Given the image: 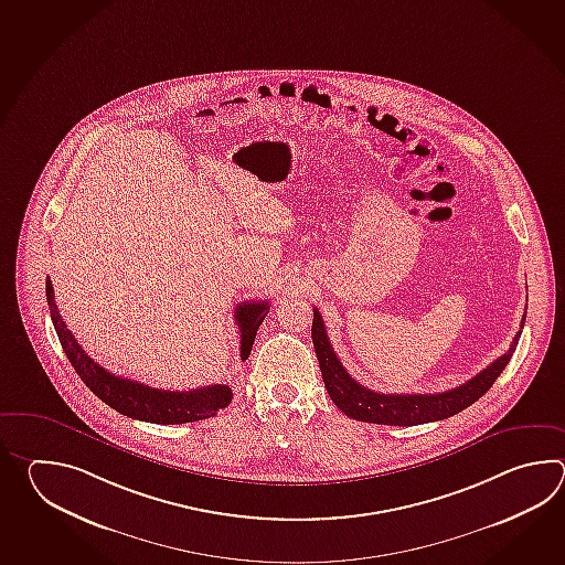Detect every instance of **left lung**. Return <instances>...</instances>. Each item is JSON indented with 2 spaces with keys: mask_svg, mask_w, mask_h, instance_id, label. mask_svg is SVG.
I'll return each instance as SVG.
<instances>
[{
  "mask_svg": "<svg viewBox=\"0 0 565 565\" xmlns=\"http://www.w3.org/2000/svg\"><path fill=\"white\" fill-rule=\"evenodd\" d=\"M525 323V315L521 329ZM312 348L323 373L327 394L333 399L337 408L353 420L385 424V426H418L426 422L445 420L458 412L469 408L480 396H484L494 380L501 375L511 360L521 331L516 333L509 351L499 360L492 361L487 370L477 373L467 384L440 394H380L370 387L355 382L331 348L329 335L324 331L323 317L312 309Z\"/></svg>",
  "mask_w": 565,
  "mask_h": 565,
  "instance_id": "left-lung-1",
  "label": "left lung"
}]
</instances>
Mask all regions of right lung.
<instances>
[{"label":"right lung","mask_w":565,"mask_h":565,"mask_svg":"<svg viewBox=\"0 0 565 565\" xmlns=\"http://www.w3.org/2000/svg\"><path fill=\"white\" fill-rule=\"evenodd\" d=\"M46 300L56 335L61 339L62 349L73 363L74 370L98 399H103L122 416L151 424H185L212 418L216 416L217 409L226 408L232 402V390L226 384L204 385L190 392H169L107 372L86 355L85 349L81 348V343L64 323L54 300V287L50 278L46 280ZM268 309V300H244L236 307L234 319L241 327L242 360H248L256 331L265 321Z\"/></svg>","instance_id":"add662e5"}]
</instances>
